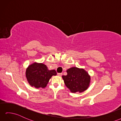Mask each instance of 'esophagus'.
Returning <instances> with one entry per match:
<instances>
[{
  "label": "esophagus",
  "instance_id": "obj_1",
  "mask_svg": "<svg viewBox=\"0 0 121 121\" xmlns=\"http://www.w3.org/2000/svg\"><path fill=\"white\" fill-rule=\"evenodd\" d=\"M58 75L59 76H61L62 75V73H58Z\"/></svg>",
  "mask_w": 121,
  "mask_h": 121
}]
</instances>
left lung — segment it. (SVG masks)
Listing matches in <instances>:
<instances>
[{
  "label": "left lung",
  "mask_w": 121,
  "mask_h": 121,
  "mask_svg": "<svg viewBox=\"0 0 121 121\" xmlns=\"http://www.w3.org/2000/svg\"><path fill=\"white\" fill-rule=\"evenodd\" d=\"M67 75H63L65 86L71 92H82L88 88L91 78L84 69L72 67L66 71Z\"/></svg>",
  "instance_id": "1"
}]
</instances>
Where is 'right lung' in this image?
I'll use <instances>...</instances> for the list:
<instances>
[{"label": "right lung", "instance_id": "1", "mask_svg": "<svg viewBox=\"0 0 121 121\" xmlns=\"http://www.w3.org/2000/svg\"><path fill=\"white\" fill-rule=\"evenodd\" d=\"M55 70H49L42 63L34 62L29 65L26 69L25 76L28 83L36 88H45L53 75H56Z\"/></svg>", "mask_w": 121, "mask_h": 121}]
</instances>
